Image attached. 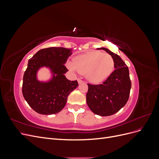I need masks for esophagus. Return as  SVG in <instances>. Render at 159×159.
Segmentation results:
<instances>
[{
	"mask_svg": "<svg viewBox=\"0 0 159 159\" xmlns=\"http://www.w3.org/2000/svg\"><path fill=\"white\" fill-rule=\"evenodd\" d=\"M78 84H82L84 82V81L81 80V79H78Z\"/></svg>",
	"mask_w": 159,
	"mask_h": 159,
	"instance_id": "1",
	"label": "esophagus"
}]
</instances>
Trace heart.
I'll return each mask as SVG.
<instances>
[{
  "label": "heart",
  "mask_w": 159,
  "mask_h": 159,
  "mask_svg": "<svg viewBox=\"0 0 159 159\" xmlns=\"http://www.w3.org/2000/svg\"><path fill=\"white\" fill-rule=\"evenodd\" d=\"M68 67L72 71L85 74L88 80L97 84L106 80L112 73L114 61L108 54L91 51L74 57V64L68 62Z\"/></svg>",
  "instance_id": "heart-1"
}]
</instances>
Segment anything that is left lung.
Masks as SVG:
<instances>
[{
  "label": "left lung",
  "mask_w": 159,
  "mask_h": 159,
  "mask_svg": "<svg viewBox=\"0 0 159 159\" xmlns=\"http://www.w3.org/2000/svg\"><path fill=\"white\" fill-rule=\"evenodd\" d=\"M114 61L115 70L102 84H88L86 102L91 111L100 116H109L117 113L127 103L131 82L129 68L117 54L105 48H100Z\"/></svg>",
  "instance_id": "8db88e82"
}]
</instances>
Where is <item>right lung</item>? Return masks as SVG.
<instances>
[{"label": "right lung", "instance_id": "add662e5", "mask_svg": "<svg viewBox=\"0 0 159 159\" xmlns=\"http://www.w3.org/2000/svg\"><path fill=\"white\" fill-rule=\"evenodd\" d=\"M71 54V49L50 47L39 50L28 60L23 77L22 94L36 112L48 115L59 113L70 93L78 86L76 80L70 81L64 75L68 71L64 64ZM44 66L52 73V78L47 82L37 78L38 70Z\"/></svg>", "mask_w": 159, "mask_h": 159}]
</instances>
